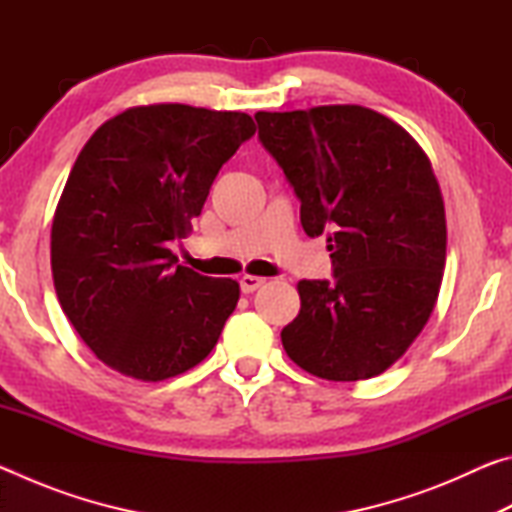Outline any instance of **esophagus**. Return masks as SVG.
Masks as SVG:
<instances>
[{
  "label": "esophagus",
  "mask_w": 512,
  "mask_h": 512,
  "mask_svg": "<svg viewBox=\"0 0 512 512\" xmlns=\"http://www.w3.org/2000/svg\"><path fill=\"white\" fill-rule=\"evenodd\" d=\"M264 282H266V277H259V275H244V277H241V280H239L241 291H244V293L257 291L259 287H262Z\"/></svg>",
  "instance_id": "obj_1"
}]
</instances>
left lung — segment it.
Wrapping results in <instances>:
<instances>
[{
  "label": "left lung",
  "mask_w": 512,
  "mask_h": 512,
  "mask_svg": "<svg viewBox=\"0 0 512 512\" xmlns=\"http://www.w3.org/2000/svg\"><path fill=\"white\" fill-rule=\"evenodd\" d=\"M259 142L327 235L334 280H300L282 329L293 363L359 381L391 368L422 332L443 282L445 205L431 162L400 124L363 106L257 112Z\"/></svg>",
  "instance_id": "left-lung-1"
}]
</instances>
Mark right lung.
<instances>
[{
  "instance_id": "right-lung-1",
  "label": "right lung",
  "mask_w": 512,
  "mask_h": 512,
  "mask_svg": "<svg viewBox=\"0 0 512 512\" xmlns=\"http://www.w3.org/2000/svg\"><path fill=\"white\" fill-rule=\"evenodd\" d=\"M253 135L246 112L155 103L108 119L83 146L51 225V273L69 323L112 370L162 381L219 341L239 284L180 266L171 244Z\"/></svg>"
}]
</instances>
